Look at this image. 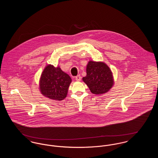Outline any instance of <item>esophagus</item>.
Listing matches in <instances>:
<instances>
[{
	"instance_id": "esophagus-1",
	"label": "esophagus",
	"mask_w": 158,
	"mask_h": 158,
	"mask_svg": "<svg viewBox=\"0 0 158 158\" xmlns=\"http://www.w3.org/2000/svg\"><path fill=\"white\" fill-rule=\"evenodd\" d=\"M75 79L76 81H77V82L81 81V76L80 75H77V76H76Z\"/></svg>"
}]
</instances>
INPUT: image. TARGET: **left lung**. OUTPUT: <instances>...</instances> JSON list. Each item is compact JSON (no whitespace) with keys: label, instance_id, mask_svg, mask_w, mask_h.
I'll return each mask as SVG.
<instances>
[{"label":"left lung","instance_id":"8db88e82","mask_svg":"<svg viewBox=\"0 0 158 158\" xmlns=\"http://www.w3.org/2000/svg\"><path fill=\"white\" fill-rule=\"evenodd\" d=\"M82 81L95 95L108 92L114 85L113 72L103 61L89 60L86 65V76L83 77Z\"/></svg>","mask_w":158,"mask_h":158}]
</instances>
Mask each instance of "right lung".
<instances>
[{
	"label": "right lung",
	"mask_w": 158,
	"mask_h": 158,
	"mask_svg": "<svg viewBox=\"0 0 158 158\" xmlns=\"http://www.w3.org/2000/svg\"><path fill=\"white\" fill-rule=\"evenodd\" d=\"M72 82L71 77L57 66H45L39 80V89L45 97L56 101H61L67 97Z\"/></svg>",
	"instance_id": "right-lung-1"
}]
</instances>
